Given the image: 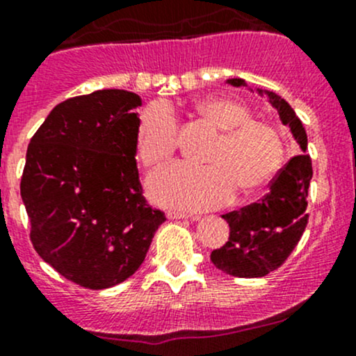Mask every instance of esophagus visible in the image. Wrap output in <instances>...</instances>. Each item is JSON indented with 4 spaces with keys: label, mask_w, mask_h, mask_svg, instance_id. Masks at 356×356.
Segmentation results:
<instances>
[{
    "label": "esophagus",
    "mask_w": 356,
    "mask_h": 356,
    "mask_svg": "<svg viewBox=\"0 0 356 356\" xmlns=\"http://www.w3.org/2000/svg\"><path fill=\"white\" fill-rule=\"evenodd\" d=\"M166 216H168V219H188L190 217L186 212H178V210H170Z\"/></svg>",
    "instance_id": "1"
}]
</instances>
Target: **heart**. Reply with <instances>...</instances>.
<instances>
[{
    "label": "heart",
    "mask_w": 356,
    "mask_h": 356,
    "mask_svg": "<svg viewBox=\"0 0 356 356\" xmlns=\"http://www.w3.org/2000/svg\"><path fill=\"white\" fill-rule=\"evenodd\" d=\"M195 113L219 131L205 152L207 166L173 164L147 179L152 202L164 207L205 210L219 207L239 193L258 192L277 177L285 158L282 136L270 124L251 120L243 103L209 98L195 105ZM178 122L166 103L154 102L140 112L136 131L137 156L156 168L175 154Z\"/></svg>",
    "instance_id": "1"
}]
</instances>
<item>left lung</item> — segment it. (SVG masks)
<instances>
[{
	"mask_svg": "<svg viewBox=\"0 0 356 356\" xmlns=\"http://www.w3.org/2000/svg\"><path fill=\"white\" fill-rule=\"evenodd\" d=\"M229 85L246 86L241 78L227 79ZM254 91L253 88H250ZM277 108L284 125H289L302 154L293 156L270 183V192L239 210L222 216L231 232L229 241L210 254L213 265L224 273L239 278L265 277L277 270L297 246L307 225V190L312 178V161L307 151V134L292 106L268 90L256 88Z\"/></svg>",
	"mask_w": 356,
	"mask_h": 356,
	"instance_id": "obj_1",
	"label": "left lung"
}]
</instances>
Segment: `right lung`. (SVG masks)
<instances>
[{
	"label": "right lung",
	"mask_w": 356,
	"mask_h": 356,
	"mask_svg": "<svg viewBox=\"0 0 356 356\" xmlns=\"http://www.w3.org/2000/svg\"><path fill=\"white\" fill-rule=\"evenodd\" d=\"M139 95L98 90L52 108L26 149L22 200L45 263L91 290L127 280L166 217L143 197Z\"/></svg>",
	"instance_id": "add662e5"
}]
</instances>
